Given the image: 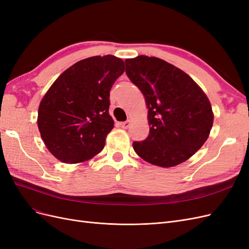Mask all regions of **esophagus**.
<instances>
[{
	"instance_id": "esophagus-1",
	"label": "esophagus",
	"mask_w": 249,
	"mask_h": 249,
	"mask_svg": "<svg viewBox=\"0 0 249 249\" xmlns=\"http://www.w3.org/2000/svg\"><path fill=\"white\" fill-rule=\"evenodd\" d=\"M130 124H131L130 120H126V122L119 123L118 124H119L120 127H123V129H127V127H129V125H130Z\"/></svg>"
}]
</instances>
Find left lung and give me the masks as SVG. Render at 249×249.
<instances>
[{
	"label": "left lung",
	"mask_w": 249,
	"mask_h": 249,
	"mask_svg": "<svg viewBox=\"0 0 249 249\" xmlns=\"http://www.w3.org/2000/svg\"><path fill=\"white\" fill-rule=\"evenodd\" d=\"M125 72L145 97L149 134L133 142L137 155L161 167L185 162L202 146L213 125V111L201 88L186 72L162 59L125 60Z\"/></svg>",
	"instance_id": "8db88e82"
}]
</instances>
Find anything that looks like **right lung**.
<instances>
[{"label":"right lung","instance_id":"right-lung-1","mask_svg":"<svg viewBox=\"0 0 249 249\" xmlns=\"http://www.w3.org/2000/svg\"><path fill=\"white\" fill-rule=\"evenodd\" d=\"M124 71L112 55L74 63L54 82L40 102L38 129L52 155L64 163L91 159L114 126L109 114L110 90Z\"/></svg>","mask_w":249,"mask_h":249}]
</instances>
